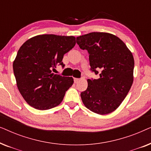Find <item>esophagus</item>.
I'll return each instance as SVG.
<instances>
[{
  "label": "esophagus",
  "instance_id": "34e87169",
  "mask_svg": "<svg viewBox=\"0 0 151 151\" xmlns=\"http://www.w3.org/2000/svg\"><path fill=\"white\" fill-rule=\"evenodd\" d=\"M73 80H74V83L76 84L80 81V79H79V78H74Z\"/></svg>",
  "mask_w": 151,
  "mask_h": 151
}]
</instances>
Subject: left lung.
I'll return each mask as SVG.
<instances>
[{"mask_svg":"<svg viewBox=\"0 0 151 151\" xmlns=\"http://www.w3.org/2000/svg\"><path fill=\"white\" fill-rule=\"evenodd\" d=\"M76 42L89 54L91 70L100 78L88 79L80 94L86 108L100 115L112 113L127 96L133 82L134 58L121 39L105 32L78 36Z\"/></svg>","mask_w":151,"mask_h":151,"instance_id":"obj_1","label":"left lung"}]
</instances>
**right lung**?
<instances>
[{"label": "right lung", "mask_w": 151, "mask_h": 151, "mask_svg": "<svg viewBox=\"0 0 151 151\" xmlns=\"http://www.w3.org/2000/svg\"><path fill=\"white\" fill-rule=\"evenodd\" d=\"M76 45L74 36L38 35L20 47L13 63L18 90L29 105L47 110L59 105L73 84L72 77L52 73L58 65L65 66L64 55Z\"/></svg>", "instance_id": "1"}]
</instances>
